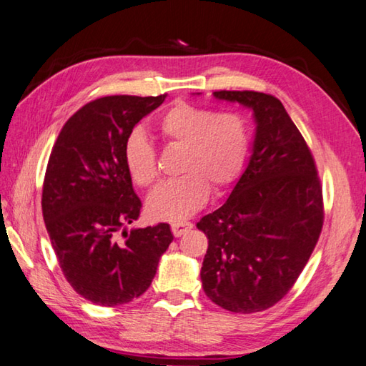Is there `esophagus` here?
I'll return each instance as SVG.
<instances>
[{
  "instance_id": "34e87169",
  "label": "esophagus",
  "mask_w": 366,
  "mask_h": 366,
  "mask_svg": "<svg viewBox=\"0 0 366 366\" xmlns=\"http://www.w3.org/2000/svg\"><path fill=\"white\" fill-rule=\"evenodd\" d=\"M190 228H192L190 222H174V224H171V230H173V234L176 236V238L187 233Z\"/></svg>"
}]
</instances>
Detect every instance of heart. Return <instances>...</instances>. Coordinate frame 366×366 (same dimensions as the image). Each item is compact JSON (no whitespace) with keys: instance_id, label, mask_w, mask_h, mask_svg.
Segmentation results:
<instances>
[{"instance_id":"b5f03b06","label":"heart","mask_w":366,"mask_h":366,"mask_svg":"<svg viewBox=\"0 0 366 366\" xmlns=\"http://www.w3.org/2000/svg\"><path fill=\"white\" fill-rule=\"evenodd\" d=\"M157 130L169 146L181 147L179 173L147 198V212L157 220L181 222L197 212L214 192L227 189L239 176L247 155V127L238 114L176 103L157 120ZM124 160L132 181L150 187L159 176L155 147L141 130L127 136Z\"/></svg>"}]
</instances>
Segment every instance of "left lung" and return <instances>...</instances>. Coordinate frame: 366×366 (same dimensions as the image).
Here are the masks:
<instances>
[{
  "label": "left lung",
  "instance_id": "left-lung-1",
  "mask_svg": "<svg viewBox=\"0 0 366 366\" xmlns=\"http://www.w3.org/2000/svg\"><path fill=\"white\" fill-rule=\"evenodd\" d=\"M252 111L246 169L227 202L198 222L207 236L203 290L227 311H264L282 300L310 260L324 224L322 189L310 147L277 98L214 92Z\"/></svg>",
  "mask_w": 366,
  "mask_h": 366
}]
</instances>
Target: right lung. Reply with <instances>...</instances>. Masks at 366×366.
<instances>
[{
    "label": "right lung",
    "instance_id": "obj_1",
    "mask_svg": "<svg viewBox=\"0 0 366 366\" xmlns=\"http://www.w3.org/2000/svg\"><path fill=\"white\" fill-rule=\"evenodd\" d=\"M164 98L90 102L64 124L50 154L42 187L49 238L71 287L99 306L141 297L174 238L168 224L127 230L142 204L125 167V139Z\"/></svg>",
    "mask_w": 366,
    "mask_h": 366
}]
</instances>
